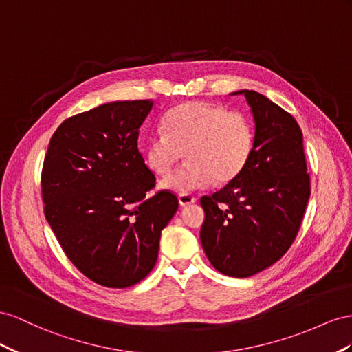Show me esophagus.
Returning <instances> with one entry per match:
<instances>
[{"instance_id": "esophagus-1", "label": "esophagus", "mask_w": 352, "mask_h": 352, "mask_svg": "<svg viewBox=\"0 0 352 352\" xmlns=\"http://www.w3.org/2000/svg\"><path fill=\"white\" fill-rule=\"evenodd\" d=\"M196 202V197L192 195H179L178 196V204L182 206H188Z\"/></svg>"}]
</instances>
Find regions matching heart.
I'll return each mask as SVG.
<instances>
[{"label": "heart", "instance_id": "b5f03b06", "mask_svg": "<svg viewBox=\"0 0 352 352\" xmlns=\"http://www.w3.org/2000/svg\"><path fill=\"white\" fill-rule=\"evenodd\" d=\"M255 126L245 113L204 102H188L170 109L162 129L146 140L143 153L156 175H168L187 152L188 165L166 177L160 187L188 195L232 183L252 159Z\"/></svg>", "mask_w": 352, "mask_h": 352}]
</instances>
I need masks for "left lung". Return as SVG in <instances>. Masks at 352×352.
Returning <instances> with one entry per match:
<instances>
[{"mask_svg": "<svg viewBox=\"0 0 352 352\" xmlns=\"http://www.w3.org/2000/svg\"><path fill=\"white\" fill-rule=\"evenodd\" d=\"M255 122L252 159L232 183L200 205L204 250L219 273L250 277L282 258L298 234L309 199L302 131L265 96L240 89Z\"/></svg>", "mask_w": 352, "mask_h": 352, "instance_id": "obj_1", "label": "left lung"}]
</instances>
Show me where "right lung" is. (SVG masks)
Instances as JSON below:
<instances>
[{
    "mask_svg": "<svg viewBox=\"0 0 352 352\" xmlns=\"http://www.w3.org/2000/svg\"><path fill=\"white\" fill-rule=\"evenodd\" d=\"M152 100L113 102L66 119L50 140L44 214L74 265L106 287H128L153 270L159 240L178 209L138 152Z\"/></svg>",
    "mask_w": 352,
    "mask_h": 352,
    "instance_id": "add662e5",
    "label": "right lung"
}]
</instances>
